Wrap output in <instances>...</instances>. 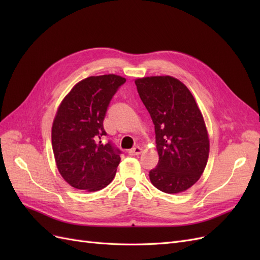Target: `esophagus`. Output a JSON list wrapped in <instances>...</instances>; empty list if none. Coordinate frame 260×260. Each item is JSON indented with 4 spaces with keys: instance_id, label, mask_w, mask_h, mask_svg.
Wrapping results in <instances>:
<instances>
[{
    "instance_id": "34e87169",
    "label": "esophagus",
    "mask_w": 260,
    "mask_h": 260,
    "mask_svg": "<svg viewBox=\"0 0 260 260\" xmlns=\"http://www.w3.org/2000/svg\"><path fill=\"white\" fill-rule=\"evenodd\" d=\"M141 152H142V148L139 147V146H137V147H133V148L129 149V151H128V154H129L130 156H137V155H140V154H141Z\"/></svg>"
}]
</instances>
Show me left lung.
<instances>
[{
    "label": "left lung",
    "mask_w": 260,
    "mask_h": 260,
    "mask_svg": "<svg viewBox=\"0 0 260 260\" xmlns=\"http://www.w3.org/2000/svg\"><path fill=\"white\" fill-rule=\"evenodd\" d=\"M136 85L153 120L159 155L149 180L161 192H183L207 164L209 140L203 115L191 92L174 77H146Z\"/></svg>",
    "instance_id": "1"
}]
</instances>
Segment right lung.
I'll use <instances>...</instances> for the list:
<instances>
[{
  "mask_svg": "<svg viewBox=\"0 0 260 260\" xmlns=\"http://www.w3.org/2000/svg\"><path fill=\"white\" fill-rule=\"evenodd\" d=\"M125 79L116 75L89 77L62 100L52 127L57 169L78 190L99 191L112 182L121 151L107 136L103 121L107 108Z\"/></svg>",
  "mask_w": 260,
  "mask_h": 260,
  "instance_id": "add662e5",
  "label": "right lung"
}]
</instances>
